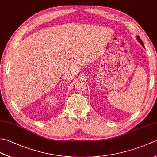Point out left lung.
<instances>
[{
    "instance_id": "left-lung-1",
    "label": "left lung",
    "mask_w": 157,
    "mask_h": 157,
    "mask_svg": "<svg viewBox=\"0 0 157 157\" xmlns=\"http://www.w3.org/2000/svg\"><path fill=\"white\" fill-rule=\"evenodd\" d=\"M136 39H137V40L140 42V44L143 46V47L144 48V44H143V42L142 41V40L140 39V36H136Z\"/></svg>"
}]
</instances>
